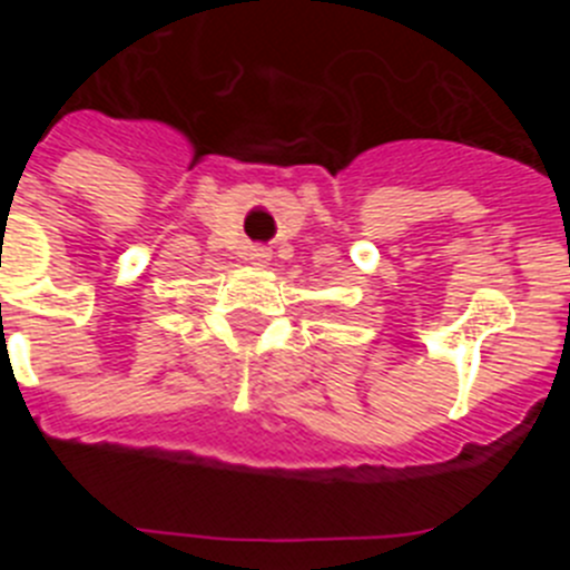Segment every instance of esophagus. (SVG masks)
Masks as SVG:
<instances>
[{
  "label": "esophagus",
  "mask_w": 570,
  "mask_h": 570,
  "mask_svg": "<svg viewBox=\"0 0 570 570\" xmlns=\"http://www.w3.org/2000/svg\"><path fill=\"white\" fill-rule=\"evenodd\" d=\"M250 262H254V265H265V262L271 259V254L265 248H250Z\"/></svg>",
  "instance_id": "obj_1"
}]
</instances>
